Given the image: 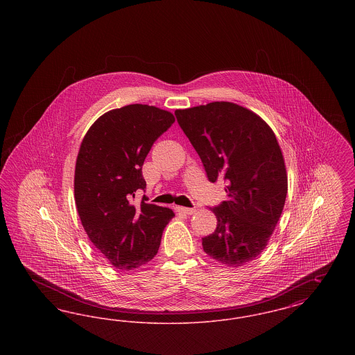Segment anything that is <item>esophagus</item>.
Instances as JSON below:
<instances>
[{"label":"esophagus","mask_w":355,"mask_h":355,"mask_svg":"<svg viewBox=\"0 0 355 355\" xmlns=\"http://www.w3.org/2000/svg\"><path fill=\"white\" fill-rule=\"evenodd\" d=\"M175 210L178 213H182V214H187V216H191L196 213V209H190V207H184V206H177Z\"/></svg>","instance_id":"esophagus-1"}]
</instances>
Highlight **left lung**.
<instances>
[{
    "label": "left lung",
    "instance_id": "8db88e82",
    "mask_svg": "<svg viewBox=\"0 0 355 355\" xmlns=\"http://www.w3.org/2000/svg\"><path fill=\"white\" fill-rule=\"evenodd\" d=\"M210 182L223 181L227 200L211 207L217 229L203 252L239 268L262 253L282 214L287 194L285 159L270 126L233 102L175 110Z\"/></svg>",
    "mask_w": 355,
    "mask_h": 355
}]
</instances>
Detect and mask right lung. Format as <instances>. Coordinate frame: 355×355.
<instances>
[{
	"label": "right lung",
	"instance_id": "right-lung-1",
	"mask_svg": "<svg viewBox=\"0 0 355 355\" xmlns=\"http://www.w3.org/2000/svg\"><path fill=\"white\" fill-rule=\"evenodd\" d=\"M174 116L155 106L133 103L97 119L80 146L74 198L85 232L110 265L133 270L158 253L171 209L132 198L145 190L144 161Z\"/></svg>",
	"mask_w": 355,
	"mask_h": 355
}]
</instances>
